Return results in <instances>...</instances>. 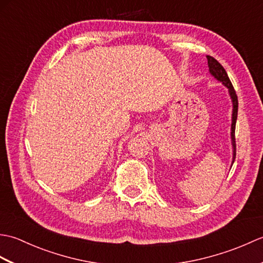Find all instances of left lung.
Returning <instances> with one entry per match:
<instances>
[{
    "label": "left lung",
    "mask_w": 263,
    "mask_h": 263,
    "mask_svg": "<svg viewBox=\"0 0 263 263\" xmlns=\"http://www.w3.org/2000/svg\"><path fill=\"white\" fill-rule=\"evenodd\" d=\"M206 60H208V66H209V71L210 73L214 76L216 79L221 81L224 85L228 88L230 90V95L233 100V120H232V142H233V163L235 160L236 157V141H235V125H236V120H237V109H238V99H237V95L235 89H234L232 82L230 80V78L227 76V72L225 71L224 66H222L216 59L212 57H206Z\"/></svg>",
    "instance_id": "1"
}]
</instances>
